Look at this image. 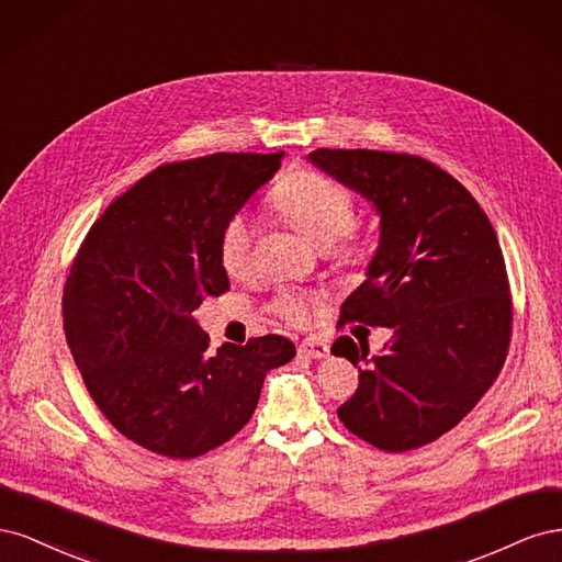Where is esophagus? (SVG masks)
I'll return each instance as SVG.
<instances>
[{
  "label": "esophagus",
  "instance_id": "34e87169",
  "mask_svg": "<svg viewBox=\"0 0 562 562\" xmlns=\"http://www.w3.org/2000/svg\"><path fill=\"white\" fill-rule=\"evenodd\" d=\"M300 353L307 356V359L321 361V359H328V356H330V347H328L326 342H321V339H316V337H307V339H304V342L300 345Z\"/></svg>",
  "mask_w": 562,
  "mask_h": 562
}]
</instances>
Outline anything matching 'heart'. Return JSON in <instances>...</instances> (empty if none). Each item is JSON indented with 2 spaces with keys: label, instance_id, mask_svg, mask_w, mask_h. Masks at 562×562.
I'll return each instance as SVG.
<instances>
[{
  "label": "heart",
  "instance_id": "obj_1",
  "mask_svg": "<svg viewBox=\"0 0 562 562\" xmlns=\"http://www.w3.org/2000/svg\"><path fill=\"white\" fill-rule=\"evenodd\" d=\"M271 209L312 246L326 250L333 245L330 250L345 262H361L366 258L361 236H356L349 227L353 220V196L337 180L314 171H297L288 176L271 196ZM250 258L252 227L248 217L234 215L220 234V265L232 279H241L248 274ZM314 304L316 300L310 293L283 291L271 307L285 321L304 323L310 321Z\"/></svg>",
  "mask_w": 562,
  "mask_h": 562
}]
</instances>
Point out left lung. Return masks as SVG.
<instances>
[{
	"mask_svg": "<svg viewBox=\"0 0 562 562\" xmlns=\"http://www.w3.org/2000/svg\"><path fill=\"white\" fill-rule=\"evenodd\" d=\"M323 173L372 203L380 241L342 321L391 330L370 356L339 337L335 356L359 366V389L337 407L345 427L386 452L450 431L497 380L512 337L504 255L462 182L411 155L314 149Z\"/></svg>",
	"mask_w": 562,
	"mask_h": 562,
	"instance_id": "left-lung-1",
	"label": "left lung"
}]
</instances>
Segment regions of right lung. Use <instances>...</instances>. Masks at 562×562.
Masks as SVG:
<instances>
[{
	"mask_svg": "<svg viewBox=\"0 0 562 562\" xmlns=\"http://www.w3.org/2000/svg\"><path fill=\"white\" fill-rule=\"evenodd\" d=\"M277 155L168 164L114 199L83 239L63 293V326L95 405L151 452L192 459L252 417L269 370L295 345L281 335L209 351L194 318L229 288L220 234L281 168Z\"/></svg>",
	"mask_w": 562,
	"mask_h": 562,
	"instance_id": "obj_1",
	"label": "right lung"
}]
</instances>
